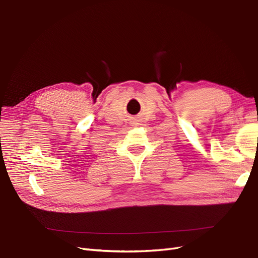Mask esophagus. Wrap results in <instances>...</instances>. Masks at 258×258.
Returning a JSON list of instances; mask_svg holds the SVG:
<instances>
[{"mask_svg": "<svg viewBox=\"0 0 258 258\" xmlns=\"http://www.w3.org/2000/svg\"><path fill=\"white\" fill-rule=\"evenodd\" d=\"M131 124H133V125H137V123H136V121H133Z\"/></svg>", "mask_w": 258, "mask_h": 258, "instance_id": "esophagus-1", "label": "esophagus"}]
</instances>
